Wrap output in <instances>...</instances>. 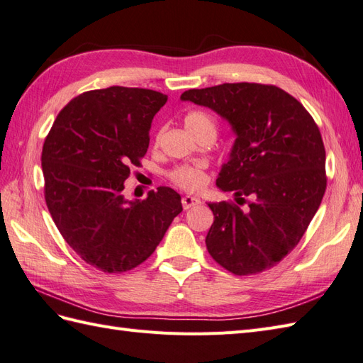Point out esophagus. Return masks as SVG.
Here are the masks:
<instances>
[{
    "mask_svg": "<svg viewBox=\"0 0 363 363\" xmlns=\"http://www.w3.org/2000/svg\"><path fill=\"white\" fill-rule=\"evenodd\" d=\"M198 204H201V201H199L198 198H193V196H190V195L182 198V207H184V210H189V208L195 207V206H198Z\"/></svg>",
    "mask_w": 363,
    "mask_h": 363,
    "instance_id": "esophagus-1",
    "label": "esophagus"
}]
</instances>
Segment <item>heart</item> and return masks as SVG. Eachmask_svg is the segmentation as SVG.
Here are the masks:
<instances>
[{"label": "heart", "mask_w": 363, "mask_h": 363, "mask_svg": "<svg viewBox=\"0 0 363 363\" xmlns=\"http://www.w3.org/2000/svg\"><path fill=\"white\" fill-rule=\"evenodd\" d=\"M184 123H185V128H187L190 133L204 125L213 126L212 119L202 111H190L187 116H185ZM168 176H170V179L174 185H178V187L187 191H198L201 189H204V185L208 181L206 165L201 162L174 167Z\"/></svg>", "instance_id": "obj_1"}]
</instances>
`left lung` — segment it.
Here are the masks:
<instances>
[{
	"instance_id": "1",
	"label": "left lung",
	"mask_w": 363,
	"mask_h": 363,
	"mask_svg": "<svg viewBox=\"0 0 363 363\" xmlns=\"http://www.w3.org/2000/svg\"><path fill=\"white\" fill-rule=\"evenodd\" d=\"M229 122L233 147L218 189L241 204L210 202L215 221L208 254L235 275L263 272L305 235L326 190L325 147L318 126L297 99L274 85L223 83L181 96Z\"/></svg>"
}]
</instances>
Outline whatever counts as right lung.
I'll use <instances>...</instances> for the list:
<instances>
[{"label": "right lung", "mask_w": 363, "mask_h": 363, "mask_svg": "<svg viewBox=\"0 0 363 363\" xmlns=\"http://www.w3.org/2000/svg\"><path fill=\"white\" fill-rule=\"evenodd\" d=\"M162 92L111 86L86 91L67 104L41 153L45 199L65 241L106 274L131 271L153 254L181 196L159 187L140 201L123 196L131 165H140Z\"/></svg>", "instance_id": "add662e5"}]
</instances>
